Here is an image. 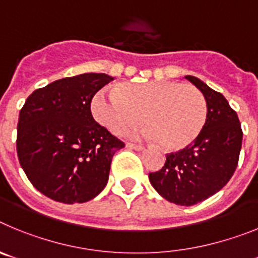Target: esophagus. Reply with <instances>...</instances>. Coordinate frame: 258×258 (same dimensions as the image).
Listing matches in <instances>:
<instances>
[{"label":"esophagus","mask_w":258,"mask_h":258,"mask_svg":"<svg viewBox=\"0 0 258 258\" xmlns=\"http://www.w3.org/2000/svg\"><path fill=\"white\" fill-rule=\"evenodd\" d=\"M126 147L131 150H136V151H142L143 150L142 145H136V143H131V142L126 143Z\"/></svg>","instance_id":"1"}]
</instances>
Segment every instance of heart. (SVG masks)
Wrapping results in <instances>:
<instances>
[{
    "mask_svg": "<svg viewBox=\"0 0 258 258\" xmlns=\"http://www.w3.org/2000/svg\"><path fill=\"white\" fill-rule=\"evenodd\" d=\"M93 117L120 136L141 120L137 136L159 141L163 149L179 151L197 140L207 120V102L191 85L174 81L127 83L104 88L92 99Z\"/></svg>",
    "mask_w": 258,
    "mask_h": 258,
    "instance_id": "1",
    "label": "heart"
}]
</instances>
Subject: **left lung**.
Masks as SVG:
<instances>
[{"label":"left lung","mask_w":258,"mask_h":258,"mask_svg":"<svg viewBox=\"0 0 258 258\" xmlns=\"http://www.w3.org/2000/svg\"><path fill=\"white\" fill-rule=\"evenodd\" d=\"M184 79L206 98V124L197 140L166 155L163 168L150 173L149 178L164 199L190 207L208 199L230 181L238 165L243 132L238 115L221 93L198 77Z\"/></svg>","instance_id":"obj_1"}]
</instances>
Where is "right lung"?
Wrapping results in <instances>:
<instances>
[{"instance_id": "obj_1", "label": "right lung", "mask_w": 258, "mask_h": 258, "mask_svg": "<svg viewBox=\"0 0 258 258\" xmlns=\"http://www.w3.org/2000/svg\"><path fill=\"white\" fill-rule=\"evenodd\" d=\"M112 77L83 74L35 90L20 109L17 152L31 183L64 204L94 199L124 143L93 118L90 103Z\"/></svg>"}]
</instances>
